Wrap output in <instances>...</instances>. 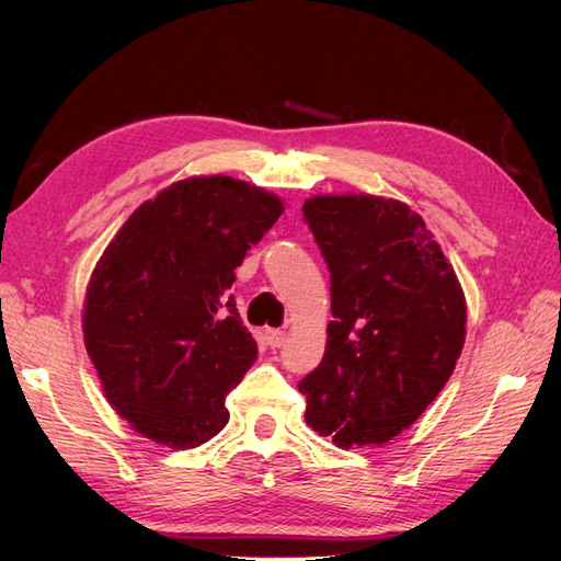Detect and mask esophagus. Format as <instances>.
<instances>
[{
  "instance_id": "obj_1",
  "label": "esophagus",
  "mask_w": 561,
  "mask_h": 561,
  "mask_svg": "<svg viewBox=\"0 0 561 561\" xmlns=\"http://www.w3.org/2000/svg\"><path fill=\"white\" fill-rule=\"evenodd\" d=\"M264 339H266V344H268L271 348H280L283 342H285V332H283V330H266Z\"/></svg>"
}]
</instances>
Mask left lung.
<instances>
[{"label":"left lung","instance_id":"obj_1","mask_svg":"<svg viewBox=\"0 0 561 561\" xmlns=\"http://www.w3.org/2000/svg\"><path fill=\"white\" fill-rule=\"evenodd\" d=\"M330 268L325 358L299 381L307 423L336 447L383 445L426 412L466 342L454 266L407 203L325 194L304 203Z\"/></svg>","mask_w":561,"mask_h":561}]
</instances>
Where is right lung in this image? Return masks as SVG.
Here are the masks:
<instances>
[{
  "label": "right lung",
  "mask_w": 561,
  "mask_h": 561,
  "mask_svg": "<svg viewBox=\"0 0 561 561\" xmlns=\"http://www.w3.org/2000/svg\"><path fill=\"white\" fill-rule=\"evenodd\" d=\"M283 210L243 180L186 178L135 208L98 260L83 344L107 402L140 435L194 449L227 426L225 398L257 358L227 290Z\"/></svg>",
  "instance_id": "add662e5"
}]
</instances>
